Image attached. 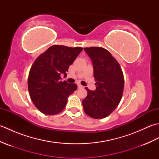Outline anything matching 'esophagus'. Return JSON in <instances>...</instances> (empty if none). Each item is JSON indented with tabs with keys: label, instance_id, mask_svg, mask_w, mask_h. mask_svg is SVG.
Masks as SVG:
<instances>
[{
	"label": "esophagus",
	"instance_id": "esophagus-1",
	"mask_svg": "<svg viewBox=\"0 0 159 159\" xmlns=\"http://www.w3.org/2000/svg\"><path fill=\"white\" fill-rule=\"evenodd\" d=\"M78 87H79V88H82V87H83V86L80 85V84H78Z\"/></svg>",
	"mask_w": 159,
	"mask_h": 159
}]
</instances>
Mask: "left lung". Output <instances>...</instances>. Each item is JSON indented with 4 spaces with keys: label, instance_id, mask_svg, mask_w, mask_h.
Wrapping results in <instances>:
<instances>
[{
    "label": "left lung",
    "instance_id": "1",
    "mask_svg": "<svg viewBox=\"0 0 159 159\" xmlns=\"http://www.w3.org/2000/svg\"><path fill=\"white\" fill-rule=\"evenodd\" d=\"M92 61L96 89L85 87L87 96L82 101L84 111L94 119H102L113 112L122 96L124 79L117 60L107 50L101 47L85 48Z\"/></svg>",
    "mask_w": 159,
    "mask_h": 159
}]
</instances>
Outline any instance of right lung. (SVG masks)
I'll list each match as a JSON object with an SVG mask.
<instances>
[{"label": "right lung", "mask_w": 159, "mask_h": 159, "mask_svg": "<svg viewBox=\"0 0 159 159\" xmlns=\"http://www.w3.org/2000/svg\"><path fill=\"white\" fill-rule=\"evenodd\" d=\"M54 45L40 55L33 63L28 78V88L33 104L46 115H55L65 108L68 97L77 89L75 83L61 81L66 77L70 65L83 50Z\"/></svg>", "instance_id": "add662e5"}]
</instances>
